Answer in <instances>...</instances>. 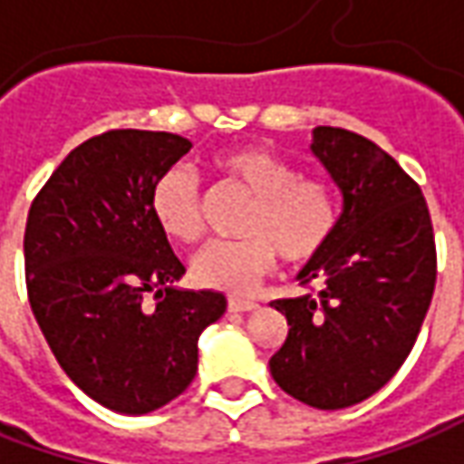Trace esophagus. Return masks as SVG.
I'll return each instance as SVG.
<instances>
[{"instance_id":"1","label":"esophagus","mask_w":464,"mask_h":464,"mask_svg":"<svg viewBox=\"0 0 464 464\" xmlns=\"http://www.w3.org/2000/svg\"><path fill=\"white\" fill-rule=\"evenodd\" d=\"M228 308H231L233 313H248V311H254V308H259V303H256V300H251V297L231 295L228 297Z\"/></svg>"}]
</instances>
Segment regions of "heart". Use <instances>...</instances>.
<instances>
[{
  "mask_svg": "<svg viewBox=\"0 0 464 464\" xmlns=\"http://www.w3.org/2000/svg\"><path fill=\"white\" fill-rule=\"evenodd\" d=\"M218 177L254 198L241 220L244 238L213 241L192 262L195 280L226 293H248L275 266L318 256L339 223L336 195L324 179L303 177L277 153L259 146L226 149L213 156ZM151 213L159 228L179 244L202 236L200 187L187 167H169L151 187Z\"/></svg>",
  "mask_w": 464,
  "mask_h": 464,
  "instance_id": "1",
  "label": "heart"
}]
</instances>
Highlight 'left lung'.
Here are the masks:
<instances>
[{"label": "left lung", "instance_id": "obj_1", "mask_svg": "<svg viewBox=\"0 0 464 464\" xmlns=\"http://www.w3.org/2000/svg\"><path fill=\"white\" fill-rule=\"evenodd\" d=\"M313 156L342 192L324 251L297 272L315 295L275 300L287 339L269 372L305 406L360 403L411 354L437 282V248L421 187L372 140L318 125Z\"/></svg>", "mask_w": 464, "mask_h": 464}]
</instances>
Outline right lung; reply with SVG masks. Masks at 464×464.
<instances>
[{
    "label": "right lung",
    "instance_id": "obj_1",
    "mask_svg": "<svg viewBox=\"0 0 464 464\" xmlns=\"http://www.w3.org/2000/svg\"><path fill=\"white\" fill-rule=\"evenodd\" d=\"M189 149L187 138L153 130L89 138L30 205L33 315L73 385L115 413H151L182 395L198 372L200 334L226 313L223 293L177 287L184 264L149 202L159 174Z\"/></svg>",
    "mask_w": 464,
    "mask_h": 464
}]
</instances>
